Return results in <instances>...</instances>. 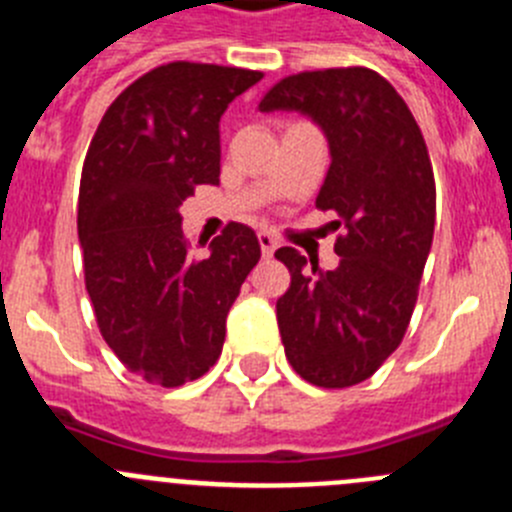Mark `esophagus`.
<instances>
[{
  "label": "esophagus",
  "mask_w": 512,
  "mask_h": 512,
  "mask_svg": "<svg viewBox=\"0 0 512 512\" xmlns=\"http://www.w3.org/2000/svg\"><path fill=\"white\" fill-rule=\"evenodd\" d=\"M259 246H261V253H264V256H271V253L276 251V238L271 236V233L261 231L259 233Z\"/></svg>",
  "instance_id": "esophagus-1"
}]
</instances>
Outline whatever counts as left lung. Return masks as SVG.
<instances>
[{
  "label": "left lung",
  "instance_id": "1",
  "mask_svg": "<svg viewBox=\"0 0 512 512\" xmlns=\"http://www.w3.org/2000/svg\"><path fill=\"white\" fill-rule=\"evenodd\" d=\"M261 111H302L330 142L317 208L337 213V269L292 246L274 253L292 274L276 302L292 368L320 388L363 383L401 345L424 274L437 187L429 149L406 101L375 70H304L266 91Z\"/></svg>",
  "mask_w": 512,
  "mask_h": 512
}]
</instances>
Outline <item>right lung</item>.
I'll list each match as a JSON object with an SVG mask.
<instances>
[{
	"label": "right lung",
	"instance_id": "1",
	"mask_svg": "<svg viewBox=\"0 0 512 512\" xmlns=\"http://www.w3.org/2000/svg\"><path fill=\"white\" fill-rule=\"evenodd\" d=\"M261 70L175 60L116 96L86 152L78 195L83 274L103 340L142 381L175 388L220 358L225 317L259 264L256 233L228 223L195 256L180 205L218 185L220 116Z\"/></svg>",
	"mask_w": 512,
	"mask_h": 512
}]
</instances>
